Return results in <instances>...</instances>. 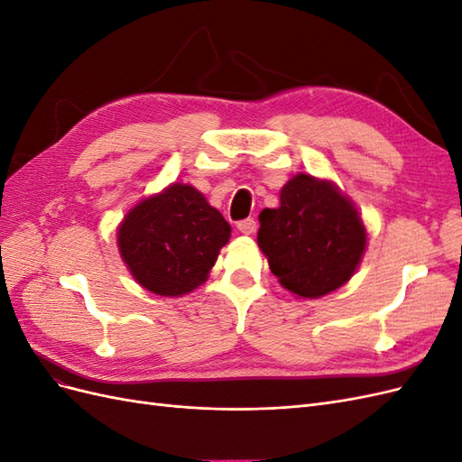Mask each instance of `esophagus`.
Returning <instances> with one entry per match:
<instances>
[{
	"instance_id": "esophagus-1",
	"label": "esophagus",
	"mask_w": 462,
	"mask_h": 462,
	"mask_svg": "<svg viewBox=\"0 0 462 462\" xmlns=\"http://www.w3.org/2000/svg\"><path fill=\"white\" fill-rule=\"evenodd\" d=\"M256 227H258V223H256L254 217H246V219L236 223V229H239L245 235H253L256 231Z\"/></svg>"
}]
</instances>
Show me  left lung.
I'll use <instances>...</instances> for the list:
<instances>
[{
  "label": "left lung",
  "instance_id": "8db88e82",
  "mask_svg": "<svg viewBox=\"0 0 462 462\" xmlns=\"http://www.w3.org/2000/svg\"><path fill=\"white\" fill-rule=\"evenodd\" d=\"M282 206L260 214L258 246L279 283L304 299H318L346 283L366 248L356 208L328 180L292 177Z\"/></svg>",
  "mask_w": 462,
  "mask_h": 462
}]
</instances>
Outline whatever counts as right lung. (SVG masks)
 Returning <instances> with one entry per match:
<instances>
[{
    "instance_id": "add662e5",
    "label": "right lung",
    "mask_w": 462,
    "mask_h": 462,
    "mask_svg": "<svg viewBox=\"0 0 462 462\" xmlns=\"http://www.w3.org/2000/svg\"><path fill=\"white\" fill-rule=\"evenodd\" d=\"M229 235V223L202 192L173 183L131 209L117 243L138 283L162 297H180L206 282Z\"/></svg>"
}]
</instances>
